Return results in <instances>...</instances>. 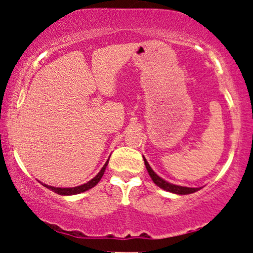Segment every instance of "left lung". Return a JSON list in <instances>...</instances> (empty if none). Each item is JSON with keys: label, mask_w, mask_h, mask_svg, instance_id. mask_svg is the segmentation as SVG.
<instances>
[{"label": "left lung", "mask_w": 253, "mask_h": 253, "mask_svg": "<svg viewBox=\"0 0 253 253\" xmlns=\"http://www.w3.org/2000/svg\"><path fill=\"white\" fill-rule=\"evenodd\" d=\"M144 162H145V165H146V169L149 171L151 178H152V181L155 182V184L158 185L159 188H162V189L167 190V191H170V193H173V194H179V195H187V194H193L195 193V191L200 190L201 188H188V187H181V185H175V184H171V183L164 181L163 178H161L157 173L151 169V167L147 163V161L145 159L144 157Z\"/></svg>", "instance_id": "1"}]
</instances>
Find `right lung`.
<instances>
[{"instance_id":"obj_1","label":"right lung","mask_w":253,"mask_h":253,"mask_svg":"<svg viewBox=\"0 0 253 253\" xmlns=\"http://www.w3.org/2000/svg\"><path fill=\"white\" fill-rule=\"evenodd\" d=\"M108 161H109V159H108ZM108 161L106 162V164L103 165L102 169H101L100 172H98L97 175L94 177V178L90 179L88 183H84V184H82V185H78V187H75V188H54V187H51V185L43 184V187H46L47 189H50V190H53L54 193L59 194V195H76V194L83 193V191L91 189L92 187H95V185H96L97 183L100 182V179L102 178V176L104 173V170H106L107 165H108Z\"/></svg>"}]
</instances>
